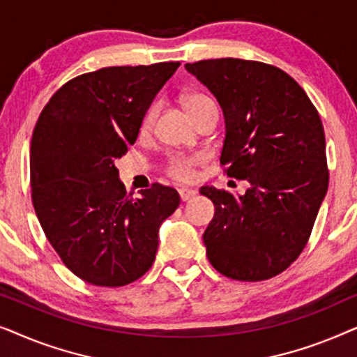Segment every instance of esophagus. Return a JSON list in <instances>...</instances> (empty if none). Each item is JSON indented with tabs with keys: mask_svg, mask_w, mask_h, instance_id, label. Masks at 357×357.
<instances>
[{
	"mask_svg": "<svg viewBox=\"0 0 357 357\" xmlns=\"http://www.w3.org/2000/svg\"><path fill=\"white\" fill-rule=\"evenodd\" d=\"M178 195H180V199H182V202H188V199L197 197V192H195V190H192V188H180Z\"/></svg>",
	"mask_w": 357,
	"mask_h": 357,
	"instance_id": "obj_1",
	"label": "esophagus"
}]
</instances>
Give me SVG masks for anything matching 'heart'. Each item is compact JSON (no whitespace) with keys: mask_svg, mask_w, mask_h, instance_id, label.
Segmentation results:
<instances>
[{"mask_svg":"<svg viewBox=\"0 0 357 357\" xmlns=\"http://www.w3.org/2000/svg\"><path fill=\"white\" fill-rule=\"evenodd\" d=\"M182 104L185 110L188 112L193 120H197L203 114L204 109L213 105V102L202 94H187L182 97ZM155 114H158V104H151L144 114L141 115L138 133L139 136H148L154 126ZM204 162V154L192 153V154H174L170 155L167 164H165V174L170 178L177 180V182H192L197 177V167Z\"/></svg>","mask_w":357,"mask_h":357,"instance_id":"heart-1","label":"heart"}]
</instances>
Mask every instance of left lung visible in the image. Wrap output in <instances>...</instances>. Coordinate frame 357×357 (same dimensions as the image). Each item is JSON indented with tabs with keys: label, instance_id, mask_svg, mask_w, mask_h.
Here are the masks:
<instances>
[{
	"label": "left lung",
	"instance_id": "1",
	"mask_svg": "<svg viewBox=\"0 0 357 357\" xmlns=\"http://www.w3.org/2000/svg\"><path fill=\"white\" fill-rule=\"evenodd\" d=\"M185 68L222 107L224 174L250 183L242 197L199 190L216 209L203 234L208 260L231 280H270L305 248L328 188L319 112L286 71L268 63L218 58Z\"/></svg>",
	"mask_w": 357,
	"mask_h": 357
}]
</instances>
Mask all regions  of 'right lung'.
<instances>
[{"instance_id": "right-lung-1", "label": "right lung", "mask_w": 357, "mask_h": 357, "mask_svg": "<svg viewBox=\"0 0 357 357\" xmlns=\"http://www.w3.org/2000/svg\"><path fill=\"white\" fill-rule=\"evenodd\" d=\"M178 66H109L73 77L33 128V209L63 265L89 284L139 280L154 263L160 224L178 208L177 190L160 183L133 198L115 167L138 138L141 115Z\"/></svg>"}]
</instances>
